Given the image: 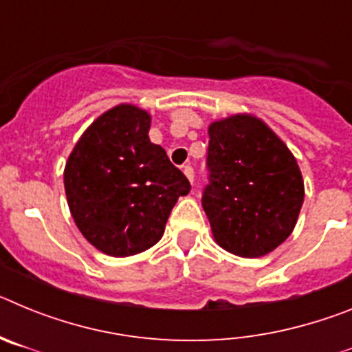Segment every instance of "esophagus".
Wrapping results in <instances>:
<instances>
[{"label":"esophagus","mask_w":352,"mask_h":352,"mask_svg":"<svg viewBox=\"0 0 352 352\" xmlns=\"http://www.w3.org/2000/svg\"><path fill=\"white\" fill-rule=\"evenodd\" d=\"M183 173H185V176L190 182H194V167L190 166V164H186V166H183Z\"/></svg>","instance_id":"obj_1"}]
</instances>
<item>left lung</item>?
Returning <instances> with one entry per match:
<instances>
[{"mask_svg":"<svg viewBox=\"0 0 352 352\" xmlns=\"http://www.w3.org/2000/svg\"><path fill=\"white\" fill-rule=\"evenodd\" d=\"M203 208L214 241L239 257H261L296 226L305 188L296 158L264 121L236 114L211 123Z\"/></svg>","mask_w":352,"mask_h":352,"instance_id":"left-lung-1","label":"left lung"}]
</instances>
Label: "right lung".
Returning <instances> with one entry per match:
<instances>
[{
	"label": "right lung",
	"instance_id": "right-lung-1",
	"mask_svg": "<svg viewBox=\"0 0 352 352\" xmlns=\"http://www.w3.org/2000/svg\"><path fill=\"white\" fill-rule=\"evenodd\" d=\"M151 118L121 104L91 123L65 166V192L82 236L107 256L148 250L190 182L149 141Z\"/></svg>",
	"mask_w": 352,
	"mask_h": 352
}]
</instances>
